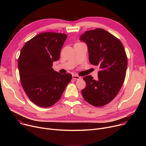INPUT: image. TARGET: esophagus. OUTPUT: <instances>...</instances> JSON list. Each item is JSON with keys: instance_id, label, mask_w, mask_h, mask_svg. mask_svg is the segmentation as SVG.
Returning a JSON list of instances; mask_svg holds the SVG:
<instances>
[{"instance_id": "obj_1", "label": "esophagus", "mask_w": 146, "mask_h": 146, "mask_svg": "<svg viewBox=\"0 0 146 146\" xmlns=\"http://www.w3.org/2000/svg\"><path fill=\"white\" fill-rule=\"evenodd\" d=\"M72 77H73V79H75V80H80V79L81 78V77H80L78 76H77V75H73Z\"/></svg>"}]
</instances>
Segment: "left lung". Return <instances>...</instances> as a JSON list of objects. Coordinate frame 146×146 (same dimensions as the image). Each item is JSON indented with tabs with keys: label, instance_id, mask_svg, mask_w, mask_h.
Listing matches in <instances>:
<instances>
[{
	"label": "left lung",
	"instance_id": "8db88e82",
	"mask_svg": "<svg viewBox=\"0 0 146 146\" xmlns=\"http://www.w3.org/2000/svg\"><path fill=\"white\" fill-rule=\"evenodd\" d=\"M80 40L87 45L90 63L100 68L97 80L91 76L83 78L86 87L81 91L82 95L94 106H105L123 85L128 64L125 51L117 37L102 29L86 31Z\"/></svg>",
	"mask_w": 146,
	"mask_h": 146
}]
</instances>
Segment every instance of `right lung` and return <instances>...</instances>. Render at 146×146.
Here are the masks:
<instances>
[{
	"label": "right lung",
	"mask_w": 146,
	"mask_h": 146,
	"mask_svg": "<svg viewBox=\"0 0 146 146\" xmlns=\"http://www.w3.org/2000/svg\"><path fill=\"white\" fill-rule=\"evenodd\" d=\"M67 37L64 33H40L21 51L18 66L21 85L29 99L40 107L54 105L72 80V74H60L52 68Z\"/></svg>",
	"instance_id": "add662e5"
}]
</instances>
